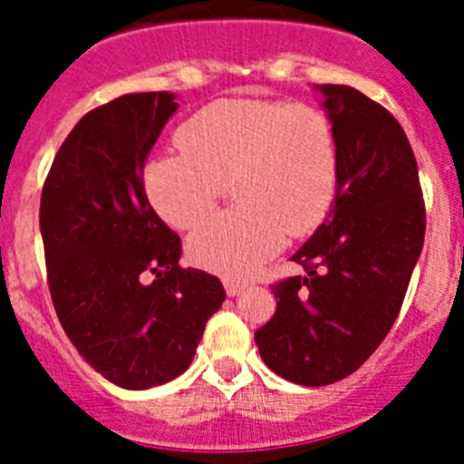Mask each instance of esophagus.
I'll return each mask as SVG.
<instances>
[{
    "mask_svg": "<svg viewBox=\"0 0 464 464\" xmlns=\"http://www.w3.org/2000/svg\"><path fill=\"white\" fill-rule=\"evenodd\" d=\"M246 288V283H239V281H225V293L229 295V297H237V295L241 293V290Z\"/></svg>",
    "mask_w": 464,
    "mask_h": 464,
    "instance_id": "1",
    "label": "esophagus"
}]
</instances>
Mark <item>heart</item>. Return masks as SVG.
Instances as JSON below:
<instances>
[{
	"label": "heart",
	"mask_w": 464,
	"mask_h": 464,
	"mask_svg": "<svg viewBox=\"0 0 464 464\" xmlns=\"http://www.w3.org/2000/svg\"><path fill=\"white\" fill-rule=\"evenodd\" d=\"M183 153L155 155L143 190L160 218L190 229L208 216L225 183L237 207L188 239L197 267L251 276L290 237L309 235L330 211L339 181L332 122L309 104L220 100L179 130Z\"/></svg>",
	"instance_id": "1"
}]
</instances>
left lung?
<instances>
[{
	"label": "left lung",
	"instance_id": "left-lung-1",
	"mask_svg": "<svg viewBox=\"0 0 464 464\" xmlns=\"http://www.w3.org/2000/svg\"><path fill=\"white\" fill-rule=\"evenodd\" d=\"M315 90L337 137V195L293 256L306 274L272 285L276 314L256 332L269 370L311 388L346 379L379 348L425 239L418 165L400 122L355 88Z\"/></svg>",
	"mask_w": 464,
	"mask_h": 464
}]
</instances>
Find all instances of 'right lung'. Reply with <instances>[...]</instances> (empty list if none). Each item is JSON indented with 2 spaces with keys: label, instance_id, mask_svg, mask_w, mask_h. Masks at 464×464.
Segmentation results:
<instances>
[{
  "label": "right lung",
  "instance_id": "1",
  "mask_svg": "<svg viewBox=\"0 0 464 464\" xmlns=\"http://www.w3.org/2000/svg\"><path fill=\"white\" fill-rule=\"evenodd\" d=\"M176 109L171 92L92 109L60 146L41 192L57 318L85 362L127 391L181 376L225 299L218 278L179 265L181 239L143 190L146 158Z\"/></svg>",
  "mask_w": 464,
  "mask_h": 464
}]
</instances>
